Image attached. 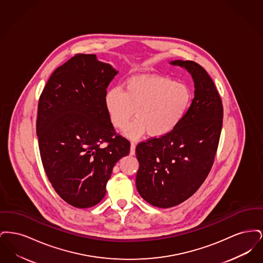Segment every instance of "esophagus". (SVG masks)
Wrapping results in <instances>:
<instances>
[{
  "instance_id": "esophagus-1",
  "label": "esophagus",
  "mask_w": 263,
  "mask_h": 263,
  "mask_svg": "<svg viewBox=\"0 0 263 263\" xmlns=\"http://www.w3.org/2000/svg\"><path fill=\"white\" fill-rule=\"evenodd\" d=\"M135 148H136V143L135 142H131V149H130V154L131 155L135 154Z\"/></svg>"
}]
</instances>
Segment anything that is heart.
I'll return each mask as SVG.
<instances>
[{
    "mask_svg": "<svg viewBox=\"0 0 263 263\" xmlns=\"http://www.w3.org/2000/svg\"><path fill=\"white\" fill-rule=\"evenodd\" d=\"M192 100L190 88L163 76H136L128 79L124 90L114 88L104 96V106L111 125L123 129L134 116L137 119L125 130L130 138L146 131L154 138L173 132L187 112Z\"/></svg>",
    "mask_w": 263,
    "mask_h": 263,
    "instance_id": "1",
    "label": "heart"
}]
</instances>
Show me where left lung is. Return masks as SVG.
Returning a JSON list of instances; mask_svg holds the SVG:
<instances>
[{"label": "left lung", "instance_id": "1", "mask_svg": "<svg viewBox=\"0 0 263 263\" xmlns=\"http://www.w3.org/2000/svg\"><path fill=\"white\" fill-rule=\"evenodd\" d=\"M194 81V99L170 134L139 143L136 187L144 200L174 207L192 196L212 167L223 125V104L208 73L193 61L175 60Z\"/></svg>", "mask_w": 263, "mask_h": 263}]
</instances>
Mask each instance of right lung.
Wrapping results in <instances>:
<instances>
[{"instance_id":"right-lung-1","label":"right lung","mask_w":263,"mask_h":263,"mask_svg":"<svg viewBox=\"0 0 263 263\" xmlns=\"http://www.w3.org/2000/svg\"><path fill=\"white\" fill-rule=\"evenodd\" d=\"M117 73L93 54H76L53 72L39 98L36 134L44 171L57 194L77 208L102 200L113 166L130 152L104 106Z\"/></svg>"}]
</instances>
